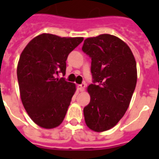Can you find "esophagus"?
Masks as SVG:
<instances>
[{"instance_id":"esophagus-1","label":"esophagus","mask_w":159,"mask_h":159,"mask_svg":"<svg viewBox=\"0 0 159 159\" xmlns=\"http://www.w3.org/2000/svg\"><path fill=\"white\" fill-rule=\"evenodd\" d=\"M77 87H78V89H79L81 92H83V91L85 90V87H86V83H84V82H83V83H82V84L78 85V86H77Z\"/></svg>"}]
</instances>
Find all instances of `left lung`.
Returning a JSON list of instances; mask_svg holds the SVG:
<instances>
[{"label":"left lung","mask_w":159,"mask_h":159,"mask_svg":"<svg viewBox=\"0 0 159 159\" xmlns=\"http://www.w3.org/2000/svg\"><path fill=\"white\" fill-rule=\"evenodd\" d=\"M82 49L92 59L93 82L87 88L85 122L96 132L108 130L129 107L137 82L135 59L124 41L107 34L86 39Z\"/></svg>","instance_id":"8db88e82"}]
</instances>
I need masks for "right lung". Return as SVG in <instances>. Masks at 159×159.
I'll use <instances>...</instances> for the list:
<instances>
[{
	"instance_id": "right-lung-1",
	"label": "right lung",
	"mask_w": 159,
	"mask_h": 159,
	"mask_svg": "<svg viewBox=\"0 0 159 159\" xmlns=\"http://www.w3.org/2000/svg\"><path fill=\"white\" fill-rule=\"evenodd\" d=\"M82 40L42 34L21 53L17 66L21 101L31 120L42 128L57 127L66 116L76 87L57 76L65 75L67 56Z\"/></svg>"
}]
</instances>
